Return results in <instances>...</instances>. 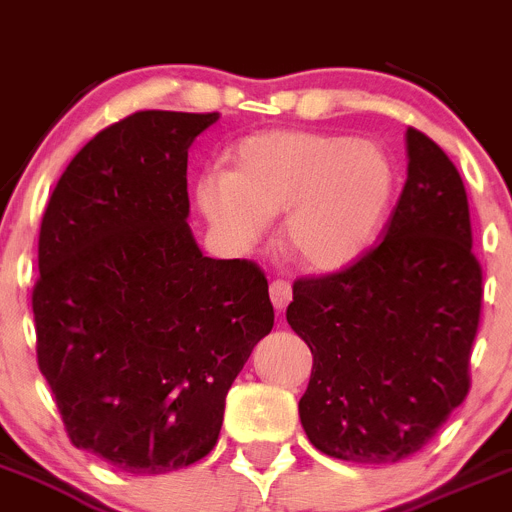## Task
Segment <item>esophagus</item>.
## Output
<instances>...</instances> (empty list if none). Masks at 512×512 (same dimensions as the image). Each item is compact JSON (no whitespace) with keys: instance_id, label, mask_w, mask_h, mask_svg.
<instances>
[{"instance_id":"esophagus-1","label":"esophagus","mask_w":512,"mask_h":512,"mask_svg":"<svg viewBox=\"0 0 512 512\" xmlns=\"http://www.w3.org/2000/svg\"><path fill=\"white\" fill-rule=\"evenodd\" d=\"M270 300L272 305L278 310H285L288 308V303L293 300V285L288 283V280H272L270 283Z\"/></svg>"}]
</instances>
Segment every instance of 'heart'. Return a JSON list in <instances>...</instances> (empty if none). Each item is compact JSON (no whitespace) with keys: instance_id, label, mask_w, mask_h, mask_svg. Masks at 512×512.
Instances as JSON below:
<instances>
[{"instance_id":"heart-1","label":"heart","mask_w":512,"mask_h":512,"mask_svg":"<svg viewBox=\"0 0 512 512\" xmlns=\"http://www.w3.org/2000/svg\"><path fill=\"white\" fill-rule=\"evenodd\" d=\"M394 169L376 143L315 131L245 138L232 171H207L197 202L234 245L250 247L267 217L285 215L288 250L313 270H341L364 255L386 217Z\"/></svg>"}]
</instances>
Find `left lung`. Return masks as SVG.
<instances>
[{
    "instance_id": "8db88e82",
    "label": "left lung",
    "mask_w": 512,
    "mask_h": 512,
    "mask_svg": "<svg viewBox=\"0 0 512 512\" xmlns=\"http://www.w3.org/2000/svg\"><path fill=\"white\" fill-rule=\"evenodd\" d=\"M409 174L384 240L293 285L288 323L313 353L300 422L315 450L361 465L419 452L470 391L482 310L467 191L450 156L407 128Z\"/></svg>"
}]
</instances>
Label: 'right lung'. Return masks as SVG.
<instances>
[{
  "label": "right lung",
  "mask_w": 512,
  "mask_h": 512,
  "mask_svg": "<svg viewBox=\"0 0 512 512\" xmlns=\"http://www.w3.org/2000/svg\"><path fill=\"white\" fill-rule=\"evenodd\" d=\"M217 118H121L75 154L42 214L37 366L70 442L133 475L214 450L229 386L275 323L265 270L204 257L186 224L189 146Z\"/></svg>",
  "instance_id": "1"
}]
</instances>
